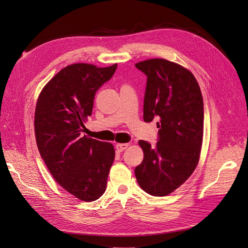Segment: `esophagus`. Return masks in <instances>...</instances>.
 I'll return each instance as SVG.
<instances>
[{
    "label": "esophagus",
    "instance_id": "esophagus-1",
    "mask_svg": "<svg viewBox=\"0 0 248 248\" xmlns=\"http://www.w3.org/2000/svg\"><path fill=\"white\" fill-rule=\"evenodd\" d=\"M128 143H117L116 144V149H117V151H119V152H122L124 149H126L127 147H128Z\"/></svg>",
    "mask_w": 248,
    "mask_h": 248
}]
</instances>
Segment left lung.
Listing matches in <instances>:
<instances>
[{"label":"left lung","mask_w":248,"mask_h":248,"mask_svg":"<svg viewBox=\"0 0 248 248\" xmlns=\"http://www.w3.org/2000/svg\"><path fill=\"white\" fill-rule=\"evenodd\" d=\"M135 66L147 77L143 120H159L155 146L144 140L138 142L144 157L135 168V176L147 194L163 197L183 185L199 162L204 128L203 97L193 74L180 64L155 58Z\"/></svg>","instance_id":"left-lung-1"}]
</instances>
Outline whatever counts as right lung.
Returning a JSON list of instances; mask_svg holds the SVG:
<instances>
[{
    "mask_svg": "<svg viewBox=\"0 0 248 248\" xmlns=\"http://www.w3.org/2000/svg\"><path fill=\"white\" fill-rule=\"evenodd\" d=\"M116 69L117 63L67 65L44 87L35 110V136L47 169L64 190L86 202L105 193L115 150L82 135L84 121L92 115L97 91Z\"/></svg>",
    "mask_w": 248,
    "mask_h": 248,
    "instance_id": "1",
    "label": "right lung"
}]
</instances>
